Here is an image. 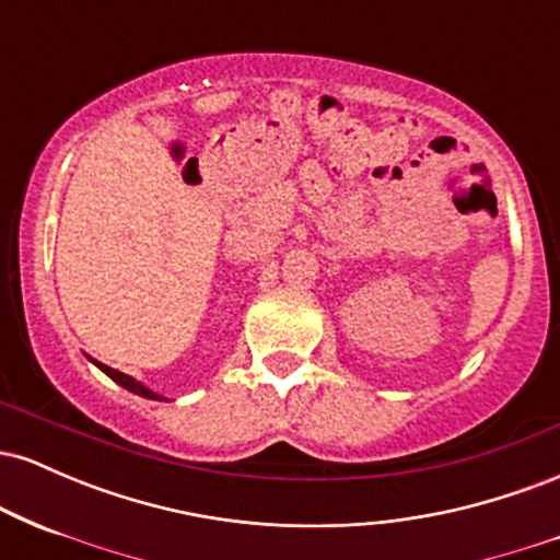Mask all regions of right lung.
I'll list each match as a JSON object with an SVG mask.
<instances>
[{
	"label": "right lung",
	"mask_w": 560,
	"mask_h": 560,
	"mask_svg": "<svg viewBox=\"0 0 560 560\" xmlns=\"http://www.w3.org/2000/svg\"><path fill=\"white\" fill-rule=\"evenodd\" d=\"M89 361H92V363L96 365V369L102 371V374H107V376H110L115 384H120V387H124V389L133 392V395H139V397H147V400H158V402L168 400V397L158 395V392H152L150 387H144V384L137 382V378H133V376H128V374H120V371H115V369H110V365H105V363H96L94 358H89Z\"/></svg>",
	"instance_id": "right-lung-1"
}]
</instances>
